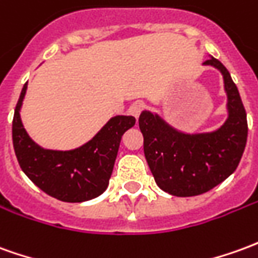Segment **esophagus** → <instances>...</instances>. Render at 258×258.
Instances as JSON below:
<instances>
[{
	"instance_id": "obj_1",
	"label": "esophagus",
	"mask_w": 258,
	"mask_h": 258,
	"mask_svg": "<svg viewBox=\"0 0 258 258\" xmlns=\"http://www.w3.org/2000/svg\"><path fill=\"white\" fill-rule=\"evenodd\" d=\"M144 107H145V104H144V102H141V100H138V102H134V103L130 106V114L131 116H134L135 118H138V116L141 114V111L144 110Z\"/></svg>"
}]
</instances>
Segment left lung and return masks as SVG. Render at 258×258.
<instances>
[{
	"instance_id": "8db88e82",
	"label": "left lung",
	"mask_w": 258,
	"mask_h": 258,
	"mask_svg": "<svg viewBox=\"0 0 258 258\" xmlns=\"http://www.w3.org/2000/svg\"><path fill=\"white\" fill-rule=\"evenodd\" d=\"M222 73L229 117L210 134H181L162 118L142 111L138 118L144 135V154L156 184L177 197L210 191L235 172L247 142V117L229 71L221 61H205Z\"/></svg>"
}]
</instances>
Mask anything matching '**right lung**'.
<instances>
[{"instance_id":"add662e5","label":"right lung","mask_w":258,"mask_h":258,"mask_svg":"<svg viewBox=\"0 0 258 258\" xmlns=\"http://www.w3.org/2000/svg\"><path fill=\"white\" fill-rule=\"evenodd\" d=\"M28 89L23 85L12 120V142L23 173L41 191L66 203H82L107 188L121 137L135 124L133 116L113 117L91 141L74 151L43 149L29 138L19 109Z\"/></svg>"}]
</instances>
